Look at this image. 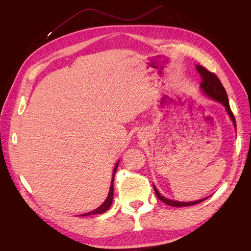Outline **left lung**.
Returning <instances> with one entry per match:
<instances>
[{"mask_svg":"<svg viewBox=\"0 0 251 251\" xmlns=\"http://www.w3.org/2000/svg\"><path fill=\"white\" fill-rule=\"evenodd\" d=\"M197 71L199 72L200 76H201V88L202 90L204 91L205 94H207L209 97L214 98L215 100L221 102L227 113L229 114V116L232 120V123L235 126V119H234V115L232 111L230 110V105H229V101H228V97H227V94H226V91L223 87V85L221 83V81H220V79L218 78L217 75L215 73L210 72L209 70H207L206 68H204L203 66H197ZM154 189H155V193L158 197L159 200H161L162 202H164L165 204L168 205H171V206H175V207H180V206H189V205H195V204H198L200 202H202L203 200L205 199H202V200H198V201H195V202H178V201H173V200H170V199H166L164 198V197H162L160 194H159V192L157 191V188L154 186Z\"/></svg>","mask_w":251,"mask_h":251,"instance_id":"obj_1","label":"left lung"}]
</instances>
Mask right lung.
Wrapping results in <instances>:
<instances>
[{
	"instance_id": "right-lung-1",
	"label": "right lung",
	"mask_w": 251,
	"mask_h": 251,
	"mask_svg": "<svg viewBox=\"0 0 251 251\" xmlns=\"http://www.w3.org/2000/svg\"><path fill=\"white\" fill-rule=\"evenodd\" d=\"M118 163H119V162H117V164H116V166H115V169H114V172H113L112 183H111L110 192H109V195H108V197H107V199H105V201L100 205V206L98 207V208H96L95 210H92V211H90V212H87V214H83V215H81V216H90V215L103 214L104 211H107V210L110 208L111 204H112V200H113V194H114V184H113V182H114V176H115V173H116V171H117Z\"/></svg>"
}]
</instances>
